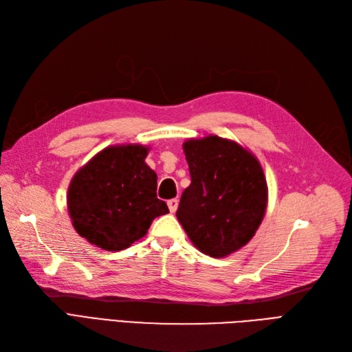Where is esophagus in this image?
<instances>
[{
    "label": "esophagus",
    "instance_id": "1",
    "mask_svg": "<svg viewBox=\"0 0 352 352\" xmlns=\"http://www.w3.org/2000/svg\"><path fill=\"white\" fill-rule=\"evenodd\" d=\"M168 208H169V212H171V213L177 212V209H178V199L168 200Z\"/></svg>",
    "mask_w": 352,
    "mask_h": 352
}]
</instances>
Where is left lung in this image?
<instances>
[{"label":"left lung","instance_id":"1","mask_svg":"<svg viewBox=\"0 0 352 352\" xmlns=\"http://www.w3.org/2000/svg\"><path fill=\"white\" fill-rule=\"evenodd\" d=\"M183 151L191 184L177 219L197 250L222 258L254 236L267 208V183L258 160L235 140L209 134L187 139Z\"/></svg>","mask_w":352,"mask_h":352}]
</instances>
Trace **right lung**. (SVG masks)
<instances>
[{"instance_id": "obj_1", "label": "right lung", "mask_w": 352, "mask_h": 352, "mask_svg": "<svg viewBox=\"0 0 352 352\" xmlns=\"http://www.w3.org/2000/svg\"><path fill=\"white\" fill-rule=\"evenodd\" d=\"M151 147L112 144L73 175L67 209L76 232L102 250L120 252L140 240L155 218L169 213L156 196L157 175L144 162Z\"/></svg>"}]
</instances>
